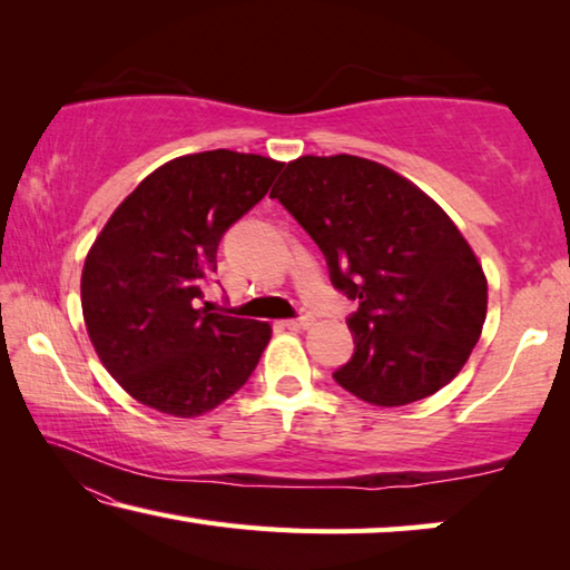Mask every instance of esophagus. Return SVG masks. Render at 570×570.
<instances>
[{
  "instance_id": "34e87169",
  "label": "esophagus",
  "mask_w": 570,
  "mask_h": 570,
  "mask_svg": "<svg viewBox=\"0 0 570 570\" xmlns=\"http://www.w3.org/2000/svg\"><path fill=\"white\" fill-rule=\"evenodd\" d=\"M284 324L288 326V330H306V326L314 324V316L312 314H298V316H294V320H286Z\"/></svg>"
}]
</instances>
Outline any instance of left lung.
I'll list each match as a JSON object with an SVG mask.
<instances>
[{
    "instance_id": "1",
    "label": "left lung",
    "mask_w": 570,
    "mask_h": 570,
    "mask_svg": "<svg viewBox=\"0 0 570 570\" xmlns=\"http://www.w3.org/2000/svg\"><path fill=\"white\" fill-rule=\"evenodd\" d=\"M322 248L336 292L356 302L352 360L336 384L377 407L430 397L478 344L488 282L435 200L380 163L304 156L272 190Z\"/></svg>"
}]
</instances>
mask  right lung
<instances>
[{
  "instance_id": "right-lung-1",
  "label": "right lung",
  "mask_w": 570,
  "mask_h": 570,
  "mask_svg": "<svg viewBox=\"0 0 570 570\" xmlns=\"http://www.w3.org/2000/svg\"><path fill=\"white\" fill-rule=\"evenodd\" d=\"M282 168L250 153H193L153 170L105 224L85 258L82 314L105 370L138 402L196 417L256 370L272 326L210 312L204 288L220 238Z\"/></svg>"
}]
</instances>
